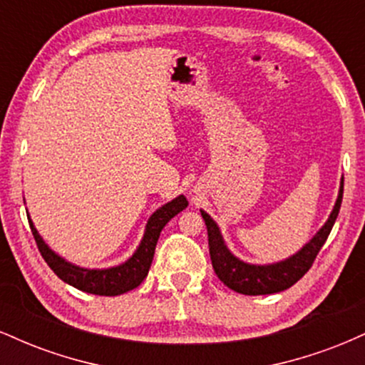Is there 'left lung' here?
I'll return each instance as SVG.
<instances>
[{
  "label": "left lung",
  "instance_id": "8db88e82",
  "mask_svg": "<svg viewBox=\"0 0 365 365\" xmlns=\"http://www.w3.org/2000/svg\"><path fill=\"white\" fill-rule=\"evenodd\" d=\"M343 199V177L338 188L336 202L331 209L326 223L317 230L307 244L302 245V249L297 250L295 254L288 255L283 261L267 262V264H255L242 261L237 257L226 245L223 233L220 226L204 209H200L204 221L207 226L209 237V254H211V262L215 267L217 278L223 282L226 287L232 288L244 295H269V293H278L290 288L292 284L299 282L302 276L311 269L314 259L321 247L324 245L334 221H336L338 212H340Z\"/></svg>",
  "mask_w": 365,
  "mask_h": 365
}]
</instances>
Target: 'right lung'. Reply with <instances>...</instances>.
<instances>
[{"label":"right lung","instance_id":"right-lung-1","mask_svg":"<svg viewBox=\"0 0 365 365\" xmlns=\"http://www.w3.org/2000/svg\"><path fill=\"white\" fill-rule=\"evenodd\" d=\"M188 206L185 195L175 197L170 202L163 204L158 207L153 215L149 216L148 223H145L144 235L142 240L133 250L127 261L116 264L111 267H82L77 264L66 261L60 254L44 242V238L37 232L34 221L31 220V215L27 212L29 225H31L32 235L36 238V244L39 247V252L43 254L44 261L54 271L58 278L63 279L65 283L72 284L77 290H82L92 295H104V297H115L127 293L133 288H137L144 282V278L149 273L150 262H153L154 250H156L158 238L161 235V230L165 228L166 223L182 212Z\"/></svg>","mask_w":365,"mask_h":365}]
</instances>
